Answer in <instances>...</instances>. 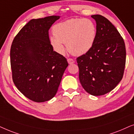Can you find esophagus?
<instances>
[{"mask_svg": "<svg viewBox=\"0 0 134 134\" xmlns=\"http://www.w3.org/2000/svg\"><path fill=\"white\" fill-rule=\"evenodd\" d=\"M67 61H68V63L69 64H74V62H75L74 60L73 59H71V58H68V59H67Z\"/></svg>", "mask_w": 134, "mask_h": 134, "instance_id": "1", "label": "esophagus"}]
</instances>
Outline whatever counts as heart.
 Here are the masks:
<instances>
[{"mask_svg": "<svg viewBox=\"0 0 134 134\" xmlns=\"http://www.w3.org/2000/svg\"><path fill=\"white\" fill-rule=\"evenodd\" d=\"M54 35L50 43L54 50L60 54L65 51L67 44L69 52L76 56L88 53L95 42L97 30L95 24L89 19L72 18L55 24Z\"/></svg>", "mask_w": 134, "mask_h": 134, "instance_id": "obj_1", "label": "heart"}]
</instances>
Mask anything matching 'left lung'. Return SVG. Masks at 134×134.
I'll list each match as a JSON object with an SVG mask.
<instances>
[{"label": "left lung", "mask_w": 134, "mask_h": 134, "mask_svg": "<svg viewBox=\"0 0 134 134\" xmlns=\"http://www.w3.org/2000/svg\"><path fill=\"white\" fill-rule=\"evenodd\" d=\"M96 21L97 35L91 49L76 58L79 79L86 91L92 96L104 95L122 80L126 65L124 40L110 21L100 15Z\"/></svg>", "instance_id": "obj_1"}]
</instances>
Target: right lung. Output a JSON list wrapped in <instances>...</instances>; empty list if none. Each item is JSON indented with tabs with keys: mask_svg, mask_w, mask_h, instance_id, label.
<instances>
[{
	"mask_svg": "<svg viewBox=\"0 0 134 134\" xmlns=\"http://www.w3.org/2000/svg\"><path fill=\"white\" fill-rule=\"evenodd\" d=\"M59 16L29 21L18 33L10 49L12 79L29 99L43 102L58 91L68 66L65 57L53 51L48 31Z\"/></svg>",
	"mask_w": 134,
	"mask_h": 134,
	"instance_id": "add662e5",
	"label": "right lung"
}]
</instances>
